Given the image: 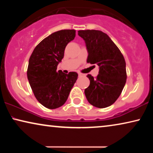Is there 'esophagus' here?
<instances>
[{"label":"esophagus","instance_id":"esophagus-1","mask_svg":"<svg viewBox=\"0 0 153 153\" xmlns=\"http://www.w3.org/2000/svg\"><path fill=\"white\" fill-rule=\"evenodd\" d=\"M85 74H82V73H79V77H81V76H84Z\"/></svg>","mask_w":153,"mask_h":153}]
</instances>
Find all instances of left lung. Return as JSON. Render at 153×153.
Segmentation results:
<instances>
[{"mask_svg":"<svg viewBox=\"0 0 153 153\" xmlns=\"http://www.w3.org/2000/svg\"><path fill=\"white\" fill-rule=\"evenodd\" d=\"M88 53L87 62L99 66V74L87 77L90 85L85 89L88 102L97 108L108 107L120 95L127 79L126 63L118 47L106 33L100 30H79Z\"/></svg>","mask_w":153,"mask_h":153,"instance_id":"1","label":"left lung"}]
</instances>
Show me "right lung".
I'll return each instance as SVG.
<instances>
[{"mask_svg": "<svg viewBox=\"0 0 153 153\" xmlns=\"http://www.w3.org/2000/svg\"><path fill=\"white\" fill-rule=\"evenodd\" d=\"M75 30L52 33L36 46L28 62L27 76L39 103L49 109L63 105L76 82L78 74L57 71L68 44L74 39Z\"/></svg>", "mask_w": 153, "mask_h": 153, "instance_id": "add662e5", "label": "right lung"}]
</instances>
